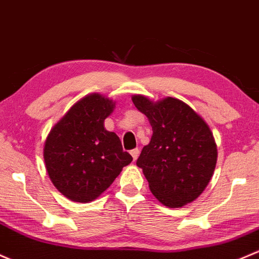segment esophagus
Returning <instances> with one entry per match:
<instances>
[{"instance_id": "1", "label": "esophagus", "mask_w": 259, "mask_h": 259, "mask_svg": "<svg viewBox=\"0 0 259 259\" xmlns=\"http://www.w3.org/2000/svg\"><path fill=\"white\" fill-rule=\"evenodd\" d=\"M131 154H132V157H133V159H137V157H138V154H140V149L138 148H135V149H132V151H131Z\"/></svg>"}]
</instances>
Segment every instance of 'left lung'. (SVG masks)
Here are the masks:
<instances>
[{"label": "left lung", "mask_w": 259, "mask_h": 259, "mask_svg": "<svg viewBox=\"0 0 259 259\" xmlns=\"http://www.w3.org/2000/svg\"><path fill=\"white\" fill-rule=\"evenodd\" d=\"M132 102L153 131L137 159L149 189L170 208L191 203L206 189L217 163V145L208 124L177 98L153 102L135 95Z\"/></svg>", "instance_id": "1"}]
</instances>
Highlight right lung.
<instances>
[{"label":"right lung","instance_id":"1","mask_svg":"<svg viewBox=\"0 0 259 259\" xmlns=\"http://www.w3.org/2000/svg\"><path fill=\"white\" fill-rule=\"evenodd\" d=\"M114 105L100 93L86 96L47 136L44 148L47 173L53 186L71 201H95L132 162L118 136L105 128Z\"/></svg>","mask_w":259,"mask_h":259}]
</instances>
